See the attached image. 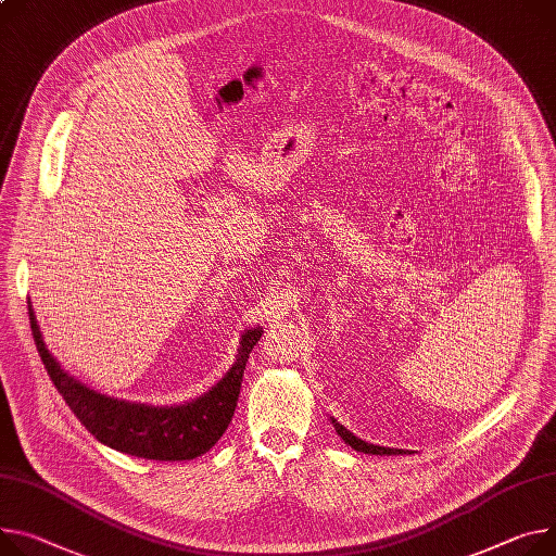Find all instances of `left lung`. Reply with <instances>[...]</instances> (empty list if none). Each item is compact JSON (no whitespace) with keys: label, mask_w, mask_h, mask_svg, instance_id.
<instances>
[{"label":"left lung","mask_w":556,"mask_h":556,"mask_svg":"<svg viewBox=\"0 0 556 556\" xmlns=\"http://www.w3.org/2000/svg\"><path fill=\"white\" fill-rule=\"evenodd\" d=\"M331 425H333V430L338 432V437L343 439L352 450H356V452H363V454H376V456H392V454H405V450H394V447H380V445H371V443H365L363 439H358V437H354L348 427H343L340 425L336 418H331Z\"/></svg>","instance_id":"8db88e82"}]
</instances>
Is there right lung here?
Instances as JSON below:
<instances>
[{
    "label": "right lung",
    "mask_w": 556,
    "mask_h": 556,
    "mask_svg": "<svg viewBox=\"0 0 556 556\" xmlns=\"http://www.w3.org/2000/svg\"><path fill=\"white\" fill-rule=\"evenodd\" d=\"M30 331L37 352L45 363L53 386L79 418V422L104 445L151 460H191L206 454L231 422L242 386L247 358L258 343L263 329H247L240 338V350L231 369L206 394L170 407H153L104 396L84 386L75 376L64 371L47 350L39 325L30 309Z\"/></svg>",
    "instance_id": "obj_1"
}]
</instances>
